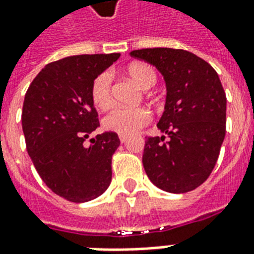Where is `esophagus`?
Returning a JSON list of instances; mask_svg holds the SVG:
<instances>
[{
  "instance_id": "obj_1",
  "label": "esophagus",
  "mask_w": 254,
  "mask_h": 254,
  "mask_svg": "<svg viewBox=\"0 0 254 254\" xmlns=\"http://www.w3.org/2000/svg\"><path fill=\"white\" fill-rule=\"evenodd\" d=\"M127 136H122V134H120V141H121L122 144H124V142H127Z\"/></svg>"
}]
</instances>
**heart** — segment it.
I'll list each match as a JSON object with an SVG mask.
<instances>
[{
	"label": "heart",
	"instance_id": "1",
	"mask_svg": "<svg viewBox=\"0 0 254 254\" xmlns=\"http://www.w3.org/2000/svg\"><path fill=\"white\" fill-rule=\"evenodd\" d=\"M129 78L141 89H149L156 83V72L149 64L132 63L127 68ZM91 99L101 110L108 109L113 102L112 74L105 71L97 75L91 84ZM151 112L145 108H114L103 117L105 129L122 136H130L151 121Z\"/></svg>",
	"mask_w": 254,
	"mask_h": 254
}]
</instances>
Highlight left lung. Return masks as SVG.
Segmentation results:
<instances>
[{
  "label": "left lung",
  "instance_id": "8db88e82",
  "mask_svg": "<svg viewBox=\"0 0 254 254\" xmlns=\"http://www.w3.org/2000/svg\"><path fill=\"white\" fill-rule=\"evenodd\" d=\"M130 55L155 65L167 87L157 127L168 140L146 138L144 170L167 192L192 191L214 170L226 133V95L217 71L185 50L144 48Z\"/></svg>",
  "mask_w": 254,
  "mask_h": 254
}]
</instances>
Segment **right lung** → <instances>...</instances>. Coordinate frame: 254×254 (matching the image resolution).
<instances>
[{
    "label": "right lung",
    "instance_id": "obj_1",
    "mask_svg": "<svg viewBox=\"0 0 254 254\" xmlns=\"http://www.w3.org/2000/svg\"><path fill=\"white\" fill-rule=\"evenodd\" d=\"M120 54L68 56L47 64L29 86L22 105L27 151L47 187L75 203L98 198L112 182L117 133L84 141L99 127L91 99L97 75Z\"/></svg>",
    "mask_w": 254,
    "mask_h": 254
}]
</instances>
